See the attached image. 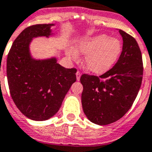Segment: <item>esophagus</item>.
Instances as JSON below:
<instances>
[{
	"label": "esophagus",
	"mask_w": 152,
	"mask_h": 152,
	"mask_svg": "<svg viewBox=\"0 0 152 152\" xmlns=\"http://www.w3.org/2000/svg\"><path fill=\"white\" fill-rule=\"evenodd\" d=\"M76 80H80V76H81V72L80 71H77L76 72Z\"/></svg>",
	"instance_id": "34e87169"
}]
</instances>
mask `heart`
<instances>
[{
    "label": "heart",
    "instance_id": "1",
    "mask_svg": "<svg viewBox=\"0 0 152 152\" xmlns=\"http://www.w3.org/2000/svg\"><path fill=\"white\" fill-rule=\"evenodd\" d=\"M121 52V42L117 38H109L105 34L90 37L80 43L76 53L86 55L84 68L92 73L100 74L107 71L117 60ZM72 58L77 54L72 52Z\"/></svg>",
    "mask_w": 152,
    "mask_h": 152
}]
</instances>
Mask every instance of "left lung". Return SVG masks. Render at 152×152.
<instances>
[{
	"label": "left lung",
	"instance_id": "left-lung-1",
	"mask_svg": "<svg viewBox=\"0 0 152 152\" xmlns=\"http://www.w3.org/2000/svg\"><path fill=\"white\" fill-rule=\"evenodd\" d=\"M123 49L112 68L99 76L83 74L81 102L84 114L96 124L107 125L130 109L143 80V60L135 38L123 30Z\"/></svg>",
	"mask_w": 152,
	"mask_h": 152
}]
</instances>
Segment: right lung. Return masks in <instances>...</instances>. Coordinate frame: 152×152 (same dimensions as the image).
I'll return each instance as SVG.
<instances>
[{
	"mask_svg": "<svg viewBox=\"0 0 152 152\" xmlns=\"http://www.w3.org/2000/svg\"><path fill=\"white\" fill-rule=\"evenodd\" d=\"M53 24L26 28L12 43L7 58V79L12 99L28 119L48 120L59 111L64 98L76 80V68H65L56 59L37 61L31 57L33 37H48Z\"/></svg>",
	"mask_w": 152,
	"mask_h": 152,
	"instance_id": "obj_1",
	"label": "right lung"
}]
</instances>
